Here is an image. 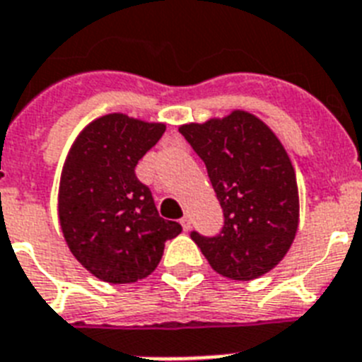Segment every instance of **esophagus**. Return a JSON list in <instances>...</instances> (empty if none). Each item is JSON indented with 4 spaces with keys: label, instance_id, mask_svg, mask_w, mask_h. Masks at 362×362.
Segmentation results:
<instances>
[{
    "label": "esophagus",
    "instance_id": "obj_1",
    "mask_svg": "<svg viewBox=\"0 0 362 362\" xmlns=\"http://www.w3.org/2000/svg\"><path fill=\"white\" fill-rule=\"evenodd\" d=\"M179 222H181V226H183V229L185 231H188V229H190V216H188V214H185L183 218H181V220H179Z\"/></svg>",
    "mask_w": 362,
    "mask_h": 362
}]
</instances>
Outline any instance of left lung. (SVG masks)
<instances>
[{
	"label": "left lung",
	"instance_id": "1",
	"mask_svg": "<svg viewBox=\"0 0 362 362\" xmlns=\"http://www.w3.org/2000/svg\"><path fill=\"white\" fill-rule=\"evenodd\" d=\"M207 166L223 211L214 237L190 233L220 276L252 281L286 255L298 231L300 199L285 148L264 122L246 110L179 127Z\"/></svg>",
	"mask_w": 362,
	"mask_h": 362
}]
</instances>
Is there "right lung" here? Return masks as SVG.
I'll use <instances>...</instances> for the list:
<instances>
[{"instance_id": "obj_1", "label": "right lung", "mask_w": 362, "mask_h": 362, "mask_svg": "<svg viewBox=\"0 0 362 362\" xmlns=\"http://www.w3.org/2000/svg\"><path fill=\"white\" fill-rule=\"evenodd\" d=\"M166 125L115 112L81 131L59 187L62 235L77 261L101 281L134 283L157 268L164 242L181 233L159 216L134 168Z\"/></svg>"}]
</instances>
